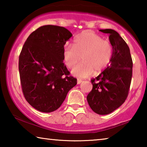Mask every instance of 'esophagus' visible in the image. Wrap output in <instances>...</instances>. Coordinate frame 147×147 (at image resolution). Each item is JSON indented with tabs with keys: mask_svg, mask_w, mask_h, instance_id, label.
I'll return each mask as SVG.
<instances>
[{
	"mask_svg": "<svg viewBox=\"0 0 147 147\" xmlns=\"http://www.w3.org/2000/svg\"><path fill=\"white\" fill-rule=\"evenodd\" d=\"M82 80L80 79H78L77 80V84H80V83H82Z\"/></svg>",
	"mask_w": 147,
	"mask_h": 147,
	"instance_id": "34e87169",
	"label": "esophagus"
}]
</instances>
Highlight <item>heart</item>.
<instances>
[{
  "instance_id": "obj_1",
  "label": "heart",
  "mask_w": 147,
  "mask_h": 147,
  "mask_svg": "<svg viewBox=\"0 0 147 147\" xmlns=\"http://www.w3.org/2000/svg\"><path fill=\"white\" fill-rule=\"evenodd\" d=\"M113 49L111 44L91 32H84L74 39L73 47L66 45L63 59L67 67L73 68L78 62H82L71 71L74 76L84 78L94 71L100 73L107 67L112 59Z\"/></svg>"
}]
</instances>
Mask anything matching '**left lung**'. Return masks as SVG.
Returning a JSON list of instances; mask_svg holds the SVG:
<instances>
[{"instance_id":"1","label":"left lung","mask_w":147,"mask_h":147,"mask_svg":"<svg viewBox=\"0 0 147 147\" xmlns=\"http://www.w3.org/2000/svg\"><path fill=\"white\" fill-rule=\"evenodd\" d=\"M100 31L109 34L113 55L105 70L91 79L93 89L87 96V100L94 112L107 115L119 108L127 98L133 62L128 45L117 32L112 29Z\"/></svg>"}]
</instances>
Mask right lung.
I'll return each instance as SVG.
<instances>
[{
    "label": "right lung",
    "instance_id": "add662e5",
    "mask_svg": "<svg viewBox=\"0 0 147 147\" xmlns=\"http://www.w3.org/2000/svg\"><path fill=\"white\" fill-rule=\"evenodd\" d=\"M72 34L64 27L45 25L30 35L19 59L22 90L26 101L41 112L58 109L77 84L63 63L64 45Z\"/></svg>",
    "mask_w": 147,
    "mask_h": 147
}]
</instances>
